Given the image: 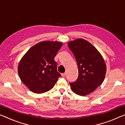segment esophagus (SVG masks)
<instances>
[{
  "instance_id": "1",
  "label": "esophagus",
  "mask_w": 125,
  "mask_h": 125,
  "mask_svg": "<svg viewBox=\"0 0 125 125\" xmlns=\"http://www.w3.org/2000/svg\"><path fill=\"white\" fill-rule=\"evenodd\" d=\"M66 73H62V77H65V76H66Z\"/></svg>"
}]
</instances>
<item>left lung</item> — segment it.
Wrapping results in <instances>:
<instances>
[{"label": "left lung", "instance_id": "1", "mask_svg": "<svg viewBox=\"0 0 125 125\" xmlns=\"http://www.w3.org/2000/svg\"><path fill=\"white\" fill-rule=\"evenodd\" d=\"M68 46L77 62L79 77L70 83L75 94L85 96L92 93L102 84L107 67L103 58L92 44L83 39L69 42Z\"/></svg>", "mask_w": 125, "mask_h": 125}]
</instances>
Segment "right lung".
<instances>
[{"instance_id": "1", "label": "right lung", "mask_w": 125, "mask_h": 125, "mask_svg": "<svg viewBox=\"0 0 125 125\" xmlns=\"http://www.w3.org/2000/svg\"><path fill=\"white\" fill-rule=\"evenodd\" d=\"M62 46V42H40L21 58L18 66V74L32 92L40 94L48 92L61 77L54 58Z\"/></svg>"}]
</instances>
